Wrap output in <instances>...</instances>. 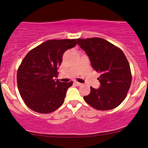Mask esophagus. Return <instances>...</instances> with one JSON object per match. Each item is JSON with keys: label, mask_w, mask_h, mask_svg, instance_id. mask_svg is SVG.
Masks as SVG:
<instances>
[{"label": "esophagus", "mask_w": 148, "mask_h": 148, "mask_svg": "<svg viewBox=\"0 0 148 148\" xmlns=\"http://www.w3.org/2000/svg\"><path fill=\"white\" fill-rule=\"evenodd\" d=\"M74 84H75L76 85H77V86H80L82 85V83H78V82H74Z\"/></svg>", "instance_id": "34e87169"}]
</instances>
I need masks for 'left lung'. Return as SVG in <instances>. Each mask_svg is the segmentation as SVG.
Wrapping results in <instances>:
<instances>
[{
  "instance_id": "8db88e82",
  "label": "left lung",
  "mask_w": 148,
  "mask_h": 148,
  "mask_svg": "<svg viewBox=\"0 0 148 148\" xmlns=\"http://www.w3.org/2000/svg\"><path fill=\"white\" fill-rule=\"evenodd\" d=\"M92 68L100 73V86L91 88L84 96L85 102L94 108L107 111L117 107L126 98L132 81L130 65L122 50L100 37L77 39Z\"/></svg>"
}]
</instances>
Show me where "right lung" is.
I'll list each match as a JSON object with an SVG mask.
<instances>
[{"label":"right lung","mask_w":148,"mask_h":148,"mask_svg":"<svg viewBox=\"0 0 148 148\" xmlns=\"http://www.w3.org/2000/svg\"><path fill=\"white\" fill-rule=\"evenodd\" d=\"M73 40H51L28 52L17 73V83L28 107L40 113L55 111L62 105L73 82L54 80L67 50L76 46Z\"/></svg>","instance_id":"right-lung-1"}]
</instances>
